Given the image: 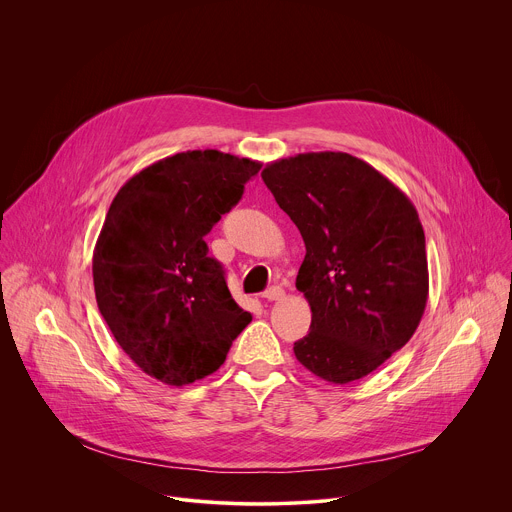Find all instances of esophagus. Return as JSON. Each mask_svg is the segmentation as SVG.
<instances>
[{
  "mask_svg": "<svg viewBox=\"0 0 512 512\" xmlns=\"http://www.w3.org/2000/svg\"><path fill=\"white\" fill-rule=\"evenodd\" d=\"M283 295H285V291H283L279 285H273V287H269V289L263 293V297H265L267 301H279V299H283Z\"/></svg>",
  "mask_w": 512,
  "mask_h": 512,
  "instance_id": "esophagus-1",
  "label": "esophagus"
}]
</instances>
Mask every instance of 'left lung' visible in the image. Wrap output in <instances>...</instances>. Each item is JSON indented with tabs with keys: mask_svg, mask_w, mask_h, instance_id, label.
Returning a JSON list of instances; mask_svg holds the SVG:
<instances>
[{
	"mask_svg": "<svg viewBox=\"0 0 512 512\" xmlns=\"http://www.w3.org/2000/svg\"><path fill=\"white\" fill-rule=\"evenodd\" d=\"M305 243L295 287L311 307L295 358L331 384L372 374L414 335L428 299L426 239L410 199L348 152H305L263 168Z\"/></svg>",
	"mask_w": 512,
	"mask_h": 512,
	"instance_id": "obj_1",
	"label": "left lung"
}]
</instances>
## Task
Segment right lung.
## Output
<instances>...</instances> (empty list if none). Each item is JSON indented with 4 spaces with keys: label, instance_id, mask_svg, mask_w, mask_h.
<instances>
[{
    "label": "right lung",
    "instance_id": "1",
    "mask_svg": "<svg viewBox=\"0 0 512 512\" xmlns=\"http://www.w3.org/2000/svg\"><path fill=\"white\" fill-rule=\"evenodd\" d=\"M261 162L219 150L166 156L116 193L92 257L98 309L150 378L187 386L217 372L249 325L205 235Z\"/></svg>",
    "mask_w": 512,
    "mask_h": 512
}]
</instances>
